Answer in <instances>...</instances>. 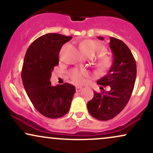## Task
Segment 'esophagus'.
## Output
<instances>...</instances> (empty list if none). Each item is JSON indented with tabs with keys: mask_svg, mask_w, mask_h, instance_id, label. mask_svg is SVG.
Wrapping results in <instances>:
<instances>
[{
	"mask_svg": "<svg viewBox=\"0 0 153 153\" xmlns=\"http://www.w3.org/2000/svg\"><path fill=\"white\" fill-rule=\"evenodd\" d=\"M83 89V87L81 86H76V92H80V91Z\"/></svg>",
	"mask_w": 153,
	"mask_h": 153,
	"instance_id": "1",
	"label": "esophagus"
}]
</instances>
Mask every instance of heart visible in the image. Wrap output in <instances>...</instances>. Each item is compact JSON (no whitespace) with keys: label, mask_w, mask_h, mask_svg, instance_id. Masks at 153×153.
<instances>
[{"label":"heart","mask_w":153,"mask_h":153,"mask_svg":"<svg viewBox=\"0 0 153 153\" xmlns=\"http://www.w3.org/2000/svg\"><path fill=\"white\" fill-rule=\"evenodd\" d=\"M79 48L86 56L92 57L102 49V45L98 41L91 39H85L79 43ZM112 59L108 56H104L98 62V67L101 70H105L110 67ZM87 75V72L84 69H73L70 72V77L74 83L81 84L84 83V77Z\"/></svg>","instance_id":"obj_1"}]
</instances>
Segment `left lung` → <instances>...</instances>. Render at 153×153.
Here are the masks:
<instances>
[{
  "label": "left lung",
  "instance_id": "8db88e82",
  "mask_svg": "<svg viewBox=\"0 0 153 153\" xmlns=\"http://www.w3.org/2000/svg\"><path fill=\"white\" fill-rule=\"evenodd\" d=\"M110 39L112 65L107 74L97 81L100 86H110V91H94V98L87 103L91 115L101 121L111 120L122 112L131 98L136 78V63L130 49L120 39Z\"/></svg>",
  "mask_w": 153,
  "mask_h": 153
}]
</instances>
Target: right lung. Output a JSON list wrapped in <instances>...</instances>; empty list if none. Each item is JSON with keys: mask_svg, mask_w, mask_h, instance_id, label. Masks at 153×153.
<instances>
[{"mask_svg": "<svg viewBox=\"0 0 153 153\" xmlns=\"http://www.w3.org/2000/svg\"><path fill=\"white\" fill-rule=\"evenodd\" d=\"M72 36L50 33L39 37L27 49L24 59L22 79L33 105L46 117L57 119L70 108L75 87L68 83L51 86V72L59 64V53Z\"/></svg>", "mask_w": 153, "mask_h": 153, "instance_id": "obj_1", "label": "right lung"}]
</instances>
